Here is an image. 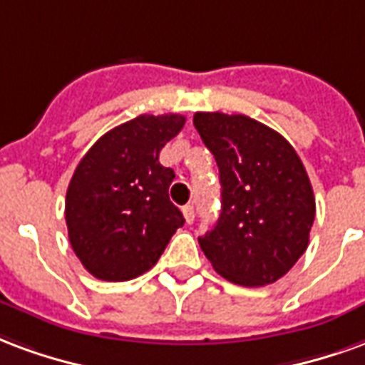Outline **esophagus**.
<instances>
[{
    "mask_svg": "<svg viewBox=\"0 0 365 365\" xmlns=\"http://www.w3.org/2000/svg\"><path fill=\"white\" fill-rule=\"evenodd\" d=\"M182 215H185L186 223H192L194 222V206L186 204L185 208H182Z\"/></svg>",
    "mask_w": 365,
    "mask_h": 365,
    "instance_id": "esophagus-1",
    "label": "esophagus"
}]
</instances>
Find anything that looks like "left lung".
I'll return each instance as SVG.
<instances>
[{"instance_id":"1","label":"left lung","mask_w":365,"mask_h":365,"mask_svg":"<svg viewBox=\"0 0 365 365\" xmlns=\"http://www.w3.org/2000/svg\"><path fill=\"white\" fill-rule=\"evenodd\" d=\"M194 128L220 169L222 214L198 237L225 280H280L309 245L315 196L302 159L272 128L245 114L196 113Z\"/></svg>"}]
</instances>
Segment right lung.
Listing matches in <instances>:
<instances>
[{
	"label": "right lung",
	"mask_w": 365,
	"mask_h": 365,
	"mask_svg": "<svg viewBox=\"0 0 365 365\" xmlns=\"http://www.w3.org/2000/svg\"><path fill=\"white\" fill-rule=\"evenodd\" d=\"M185 122L182 114H140L101 135L77 165L66 194L68 235L98 280L148 272L185 225L169 200L175 171L159 163V151Z\"/></svg>",
	"instance_id": "obj_1"
}]
</instances>
